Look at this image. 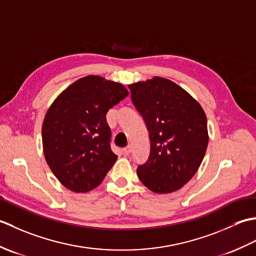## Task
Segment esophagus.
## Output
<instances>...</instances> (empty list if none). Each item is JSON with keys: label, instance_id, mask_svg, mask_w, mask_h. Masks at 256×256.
I'll use <instances>...</instances> for the list:
<instances>
[{"label": "esophagus", "instance_id": "obj_1", "mask_svg": "<svg viewBox=\"0 0 256 256\" xmlns=\"http://www.w3.org/2000/svg\"><path fill=\"white\" fill-rule=\"evenodd\" d=\"M123 152H124V154L125 155H130L131 154V152H132V148H131V146H126V148H123Z\"/></svg>", "mask_w": 256, "mask_h": 256}]
</instances>
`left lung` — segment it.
<instances>
[{"label":"left lung","instance_id":"obj_1","mask_svg":"<svg viewBox=\"0 0 256 256\" xmlns=\"http://www.w3.org/2000/svg\"><path fill=\"white\" fill-rule=\"evenodd\" d=\"M150 135V155L138 176L152 192L180 189L198 170L208 146L202 108L175 82L155 77L128 86Z\"/></svg>","mask_w":256,"mask_h":256}]
</instances>
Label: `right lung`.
Returning <instances> with one entry per match:
<instances>
[{
    "instance_id": "1",
    "label": "right lung",
    "mask_w": 256,
    "mask_h": 256,
    "mask_svg": "<svg viewBox=\"0 0 256 256\" xmlns=\"http://www.w3.org/2000/svg\"><path fill=\"white\" fill-rule=\"evenodd\" d=\"M128 96L121 84L88 76L69 86L47 111L42 130L45 158L72 192L98 187L116 162L106 116Z\"/></svg>"
}]
</instances>
